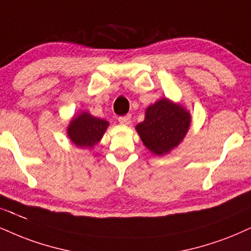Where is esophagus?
Returning a JSON list of instances; mask_svg holds the SVG:
<instances>
[{
	"label": "esophagus",
	"instance_id": "esophagus-1",
	"mask_svg": "<svg viewBox=\"0 0 251 251\" xmlns=\"http://www.w3.org/2000/svg\"><path fill=\"white\" fill-rule=\"evenodd\" d=\"M119 122L121 125H129L131 122V115H125L119 117Z\"/></svg>",
	"mask_w": 251,
	"mask_h": 251
}]
</instances>
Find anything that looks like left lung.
Wrapping results in <instances>:
<instances>
[{
	"label": "left lung",
	"mask_w": 251,
	"mask_h": 251,
	"mask_svg": "<svg viewBox=\"0 0 251 251\" xmlns=\"http://www.w3.org/2000/svg\"><path fill=\"white\" fill-rule=\"evenodd\" d=\"M191 117L188 111L163 99L148 108L145 120L136 129L145 147L156 154L168 153L186 135Z\"/></svg>",
	"instance_id": "8db88e82"
}]
</instances>
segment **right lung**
Listing matches in <instances>:
<instances>
[{
	"label": "right lung",
	"instance_id": "1",
	"mask_svg": "<svg viewBox=\"0 0 251 251\" xmlns=\"http://www.w3.org/2000/svg\"><path fill=\"white\" fill-rule=\"evenodd\" d=\"M108 125L107 121L82 113L71 121L67 134L76 147L92 148L101 140Z\"/></svg>",
	"mask_w": 251,
	"mask_h": 251
}]
</instances>
